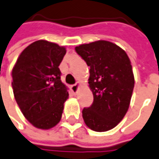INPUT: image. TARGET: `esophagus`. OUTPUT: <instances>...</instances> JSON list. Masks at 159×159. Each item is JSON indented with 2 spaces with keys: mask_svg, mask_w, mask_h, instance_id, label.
<instances>
[{
  "mask_svg": "<svg viewBox=\"0 0 159 159\" xmlns=\"http://www.w3.org/2000/svg\"><path fill=\"white\" fill-rule=\"evenodd\" d=\"M78 87H79V83L78 82H77L76 84H74V85H72V86H71V90H72V92H73V93H77Z\"/></svg>",
  "mask_w": 159,
  "mask_h": 159,
  "instance_id": "34e87169",
  "label": "esophagus"
}]
</instances>
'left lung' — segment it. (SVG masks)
Masks as SVG:
<instances>
[{
    "label": "left lung",
    "instance_id": "left-lung-1",
    "mask_svg": "<svg viewBox=\"0 0 159 159\" xmlns=\"http://www.w3.org/2000/svg\"><path fill=\"white\" fill-rule=\"evenodd\" d=\"M77 54L90 67L89 88L92 105L84 108L86 125L95 132L114 128L125 117L134 87L130 59L119 46L97 40L75 48Z\"/></svg>",
    "mask_w": 159,
    "mask_h": 159
}]
</instances>
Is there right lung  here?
Here are the masks:
<instances>
[{"label":"right lung","instance_id":"1","mask_svg":"<svg viewBox=\"0 0 159 159\" xmlns=\"http://www.w3.org/2000/svg\"><path fill=\"white\" fill-rule=\"evenodd\" d=\"M66 49L47 40L25 48L12 70V89L16 103L37 128L49 129L60 121L68 91L61 81V64Z\"/></svg>","mask_w":159,"mask_h":159}]
</instances>
